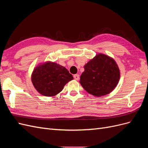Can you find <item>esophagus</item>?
<instances>
[{"instance_id": "esophagus-1", "label": "esophagus", "mask_w": 148, "mask_h": 148, "mask_svg": "<svg viewBox=\"0 0 148 148\" xmlns=\"http://www.w3.org/2000/svg\"><path fill=\"white\" fill-rule=\"evenodd\" d=\"M73 77L75 80H78L79 79V75L78 74H76V75H74Z\"/></svg>"}]
</instances>
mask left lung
Listing matches in <instances>:
<instances>
[{
    "label": "left lung",
    "mask_w": 148,
    "mask_h": 148,
    "mask_svg": "<svg viewBox=\"0 0 148 148\" xmlns=\"http://www.w3.org/2000/svg\"><path fill=\"white\" fill-rule=\"evenodd\" d=\"M79 83L91 95L101 97L108 95L117 86L120 71L111 57L99 53L84 66Z\"/></svg>",
    "instance_id": "left-lung-1"
}]
</instances>
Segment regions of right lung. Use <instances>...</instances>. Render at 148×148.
Wrapping results in <instances>:
<instances>
[{"mask_svg":"<svg viewBox=\"0 0 148 148\" xmlns=\"http://www.w3.org/2000/svg\"><path fill=\"white\" fill-rule=\"evenodd\" d=\"M31 78L36 91L47 97L56 96L67 83L73 79L72 75L65 67L51 61L38 64Z\"/></svg>","mask_w":148,"mask_h":148,"instance_id":"right-lung-1","label":"right lung"}]
</instances>
